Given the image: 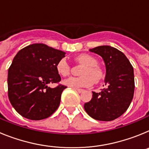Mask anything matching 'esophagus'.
Returning <instances> with one entry per match:
<instances>
[{"label": "esophagus", "instance_id": "34e87169", "mask_svg": "<svg viewBox=\"0 0 149 149\" xmlns=\"http://www.w3.org/2000/svg\"><path fill=\"white\" fill-rule=\"evenodd\" d=\"M74 89H75V90L77 91V92H78L79 93H83V92H84V89H78V88H74Z\"/></svg>", "mask_w": 149, "mask_h": 149}]
</instances>
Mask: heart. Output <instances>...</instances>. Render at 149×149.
Masks as SVG:
<instances>
[{
  "label": "heart",
  "mask_w": 149,
  "mask_h": 149,
  "mask_svg": "<svg viewBox=\"0 0 149 149\" xmlns=\"http://www.w3.org/2000/svg\"><path fill=\"white\" fill-rule=\"evenodd\" d=\"M79 62L86 65L84 68L82 77H71L65 79L63 84L71 88H81L91 86L95 82H98L103 77V72L101 68L97 65L98 62L94 56L88 54H82L77 57ZM56 69L60 75L65 77L69 74L70 65L65 58H63L58 61L56 65Z\"/></svg>",
  "instance_id": "obj_1"
}]
</instances>
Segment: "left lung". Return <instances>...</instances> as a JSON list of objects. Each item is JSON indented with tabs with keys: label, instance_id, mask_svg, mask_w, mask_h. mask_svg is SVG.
I'll return each instance as SVG.
<instances>
[{
	"label": "left lung",
	"instance_id": "left-lung-1",
	"mask_svg": "<svg viewBox=\"0 0 149 149\" xmlns=\"http://www.w3.org/2000/svg\"><path fill=\"white\" fill-rule=\"evenodd\" d=\"M103 59L106 67V88L100 93L93 92L90 101L84 110L93 119L112 121L127 110L134 97V68L126 56L116 48L101 45L89 49Z\"/></svg>",
	"mask_w": 149,
	"mask_h": 149
}]
</instances>
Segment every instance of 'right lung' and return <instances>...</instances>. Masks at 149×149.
<instances>
[{
    "label": "right lung",
    "mask_w": 149,
    "mask_h": 149,
    "mask_svg": "<svg viewBox=\"0 0 149 149\" xmlns=\"http://www.w3.org/2000/svg\"><path fill=\"white\" fill-rule=\"evenodd\" d=\"M64 51L42 43L26 46L18 51L8 70V96L12 106L26 119L41 120L58 108L65 86L55 88L49 84L61 80L56 63L65 57Z\"/></svg>",
    "instance_id": "right-lung-1"
}]
</instances>
